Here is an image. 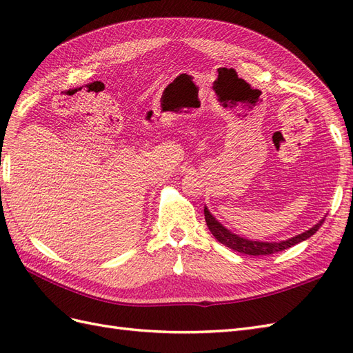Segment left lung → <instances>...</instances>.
I'll use <instances>...</instances> for the list:
<instances>
[{"mask_svg": "<svg viewBox=\"0 0 353 353\" xmlns=\"http://www.w3.org/2000/svg\"><path fill=\"white\" fill-rule=\"evenodd\" d=\"M205 219L208 227L210 230V232L213 234V237H215L219 243L225 244L227 248L244 253V254H252V256H266V254H272L276 252H281L285 250L288 248H292V245L301 243L309 237H312L314 234L319 230V227L324 223V219L319 221L316 225H314L312 228H309L307 231L299 234L296 237H292L288 240L284 241H253V240H248L244 237L237 236V234H232L230 230H227L225 227L222 225L221 222H218L215 218H213L212 213L208 210V208H205Z\"/></svg>", "mask_w": 353, "mask_h": 353, "instance_id": "left-lung-1", "label": "left lung"}]
</instances>
